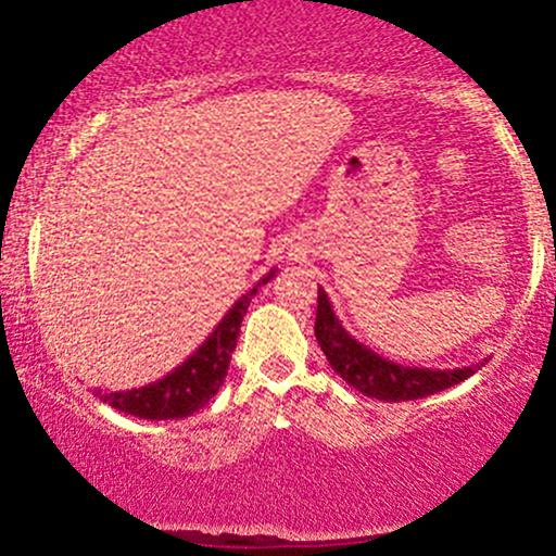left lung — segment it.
<instances>
[{
    "label": "left lung",
    "mask_w": 556,
    "mask_h": 556,
    "mask_svg": "<svg viewBox=\"0 0 556 556\" xmlns=\"http://www.w3.org/2000/svg\"><path fill=\"white\" fill-rule=\"evenodd\" d=\"M316 340L327 355L329 366L334 374H340L350 387L358 389L366 397H376L384 402H402V400H420L429 394L442 392L460 381L473 376L483 363L463 368H413L402 363L381 358L371 348L355 340L342 327L340 318L334 316L327 292L318 287V311H316Z\"/></svg>",
    "instance_id": "8db88e82"
}]
</instances>
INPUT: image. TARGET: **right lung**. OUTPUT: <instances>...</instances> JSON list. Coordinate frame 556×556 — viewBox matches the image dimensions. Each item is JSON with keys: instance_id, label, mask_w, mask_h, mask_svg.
<instances>
[{"instance_id": "add662e5", "label": "right lung", "mask_w": 556, "mask_h": 556, "mask_svg": "<svg viewBox=\"0 0 556 556\" xmlns=\"http://www.w3.org/2000/svg\"><path fill=\"white\" fill-rule=\"evenodd\" d=\"M274 274H277V269H271L253 290H248L227 311L225 318L216 324V329L206 337V342L188 361H182L175 371H169L167 376L146 387L125 389V392H101V389H96V397L104 400L114 410H123L127 416L146 420H177L193 416L225 384L232 350L240 337L242 316H245L251 298L256 295L258 287L269 282Z\"/></svg>"}]
</instances>
